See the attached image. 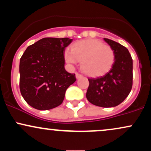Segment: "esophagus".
Returning <instances> with one entry per match:
<instances>
[{
  "label": "esophagus",
  "instance_id": "1",
  "mask_svg": "<svg viewBox=\"0 0 151 151\" xmlns=\"http://www.w3.org/2000/svg\"><path fill=\"white\" fill-rule=\"evenodd\" d=\"M81 77H82V75H81V74H79V73H76V78H77V79H79V78H81Z\"/></svg>",
  "mask_w": 151,
  "mask_h": 151
}]
</instances>
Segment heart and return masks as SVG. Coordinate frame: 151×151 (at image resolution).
<instances>
[{
    "label": "heart",
    "instance_id": "obj_1",
    "mask_svg": "<svg viewBox=\"0 0 151 151\" xmlns=\"http://www.w3.org/2000/svg\"><path fill=\"white\" fill-rule=\"evenodd\" d=\"M65 59L71 65L81 61V67L86 75L97 77L111 69L115 61V53L110 46L101 40L88 39L74 43L71 51L65 52Z\"/></svg>",
    "mask_w": 151,
    "mask_h": 151
}]
</instances>
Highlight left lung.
<instances>
[{
  "mask_svg": "<svg viewBox=\"0 0 151 151\" xmlns=\"http://www.w3.org/2000/svg\"><path fill=\"white\" fill-rule=\"evenodd\" d=\"M115 53V61L105 75L89 78L86 99L98 106L114 107L129 96L133 84V60L129 50L111 40L104 38Z\"/></svg>",
  "mask_w": 151,
  "mask_h": 151,
  "instance_id": "1",
  "label": "left lung"
}]
</instances>
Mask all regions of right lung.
<instances>
[{
    "label": "right lung",
    "mask_w": 151,
    "mask_h": 151,
    "mask_svg": "<svg viewBox=\"0 0 151 151\" xmlns=\"http://www.w3.org/2000/svg\"><path fill=\"white\" fill-rule=\"evenodd\" d=\"M72 39L45 37L27 47L20 60V89L25 101L38 110L60 106L75 74L65 68V50Z\"/></svg>",
    "instance_id": "obj_1"
}]
</instances>
